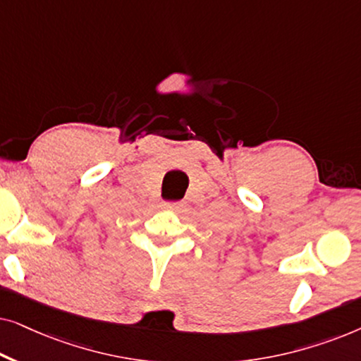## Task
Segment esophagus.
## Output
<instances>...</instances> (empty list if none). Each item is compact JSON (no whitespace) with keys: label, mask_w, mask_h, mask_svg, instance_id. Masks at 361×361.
Returning <instances> with one entry per match:
<instances>
[{"label":"esophagus","mask_w":361,"mask_h":361,"mask_svg":"<svg viewBox=\"0 0 361 361\" xmlns=\"http://www.w3.org/2000/svg\"><path fill=\"white\" fill-rule=\"evenodd\" d=\"M164 209H167V210H177V209H180V204H179V202H166Z\"/></svg>","instance_id":"obj_1"}]
</instances>
